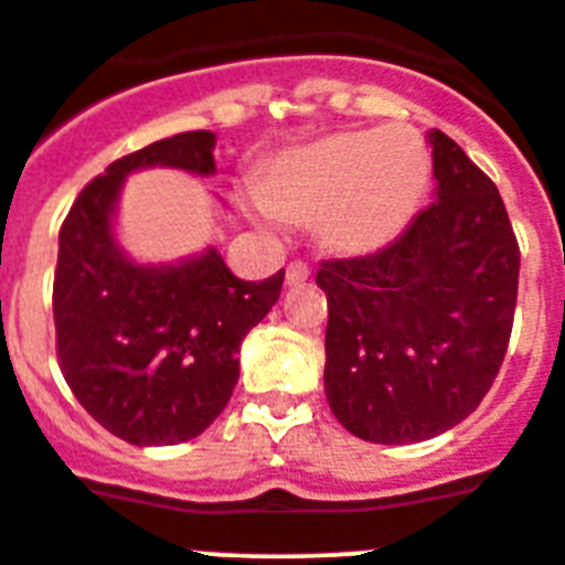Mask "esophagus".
Here are the masks:
<instances>
[{
    "mask_svg": "<svg viewBox=\"0 0 565 565\" xmlns=\"http://www.w3.org/2000/svg\"><path fill=\"white\" fill-rule=\"evenodd\" d=\"M310 277V266L305 260H294V263H288V268H286V282L288 286H302L305 279Z\"/></svg>",
    "mask_w": 565,
    "mask_h": 565,
    "instance_id": "esophagus-1",
    "label": "esophagus"
}]
</instances>
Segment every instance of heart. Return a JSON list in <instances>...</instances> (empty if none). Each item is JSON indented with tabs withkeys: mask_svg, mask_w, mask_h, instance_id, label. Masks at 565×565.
Masks as SVG:
<instances>
[{
	"mask_svg": "<svg viewBox=\"0 0 565 565\" xmlns=\"http://www.w3.org/2000/svg\"><path fill=\"white\" fill-rule=\"evenodd\" d=\"M427 171L422 138L407 127L335 132L274 160L257 196L279 218H316L332 249L372 252L411 222Z\"/></svg>",
	"mask_w": 565,
	"mask_h": 565,
	"instance_id": "b5f03b06",
	"label": "heart"
}]
</instances>
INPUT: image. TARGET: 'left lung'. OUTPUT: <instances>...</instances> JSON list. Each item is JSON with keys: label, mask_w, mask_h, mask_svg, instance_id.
<instances>
[{"label": "left lung", "mask_w": 565, "mask_h": 565, "mask_svg": "<svg viewBox=\"0 0 565 565\" xmlns=\"http://www.w3.org/2000/svg\"><path fill=\"white\" fill-rule=\"evenodd\" d=\"M433 205L360 257L321 260L330 411L372 444H413L477 411L513 330L519 241L497 185L429 132Z\"/></svg>", "instance_id": "1"}]
</instances>
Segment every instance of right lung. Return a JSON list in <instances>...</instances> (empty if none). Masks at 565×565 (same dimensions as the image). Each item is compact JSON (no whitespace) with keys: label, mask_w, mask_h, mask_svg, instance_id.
I'll use <instances>...</instances> for the list:
<instances>
[{"label":"right lung","mask_w":565,"mask_h":565,"mask_svg":"<svg viewBox=\"0 0 565 565\" xmlns=\"http://www.w3.org/2000/svg\"><path fill=\"white\" fill-rule=\"evenodd\" d=\"M207 130L113 160L74 199L57 246V363L79 405L136 447L196 438L227 407L246 332L279 299L286 271L238 279L216 249L180 266L130 263L110 233L125 177L147 166L213 174Z\"/></svg>","instance_id":"add662e5"}]
</instances>
